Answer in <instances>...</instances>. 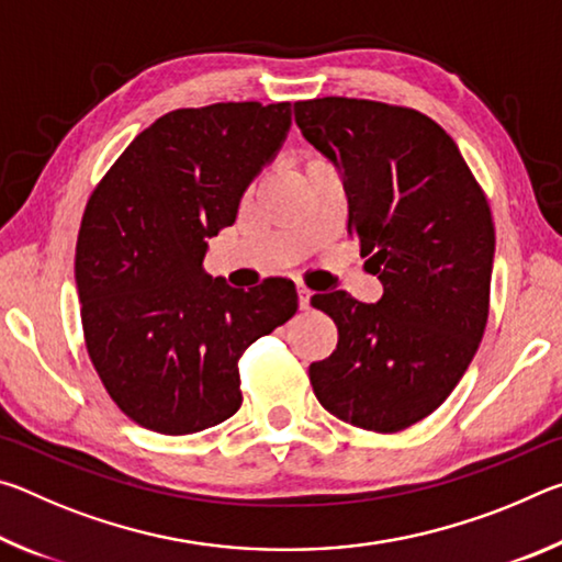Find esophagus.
<instances>
[{"label": "esophagus", "mask_w": 562, "mask_h": 562, "mask_svg": "<svg viewBox=\"0 0 562 562\" xmlns=\"http://www.w3.org/2000/svg\"><path fill=\"white\" fill-rule=\"evenodd\" d=\"M310 300H312V292L304 288V284H297V302H300V310H310Z\"/></svg>", "instance_id": "1"}]
</instances>
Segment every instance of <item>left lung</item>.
I'll list each match as a JSON object with an SVG mask.
<instances>
[{"mask_svg":"<svg viewBox=\"0 0 562 562\" xmlns=\"http://www.w3.org/2000/svg\"><path fill=\"white\" fill-rule=\"evenodd\" d=\"M302 136L347 180V233L384 294H315L339 341L310 364L319 404L357 429L394 434L453 392L488 322L496 231L453 138L422 111L325 97L294 103Z\"/></svg>","mask_w":562,"mask_h":562,"instance_id":"8db88e82","label":"left lung"}]
</instances>
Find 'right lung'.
I'll return each mask as SVG.
<instances>
[{
    "label": "right lung",
    "instance_id": "obj_1",
    "mask_svg": "<svg viewBox=\"0 0 562 562\" xmlns=\"http://www.w3.org/2000/svg\"><path fill=\"white\" fill-rule=\"evenodd\" d=\"M292 123L290 101L176 109L99 180L76 240L83 341L109 396L144 429L183 436L243 404L240 361L297 312L294 284L227 288L203 272L250 180Z\"/></svg>",
    "mask_w": 562,
    "mask_h": 562
}]
</instances>
